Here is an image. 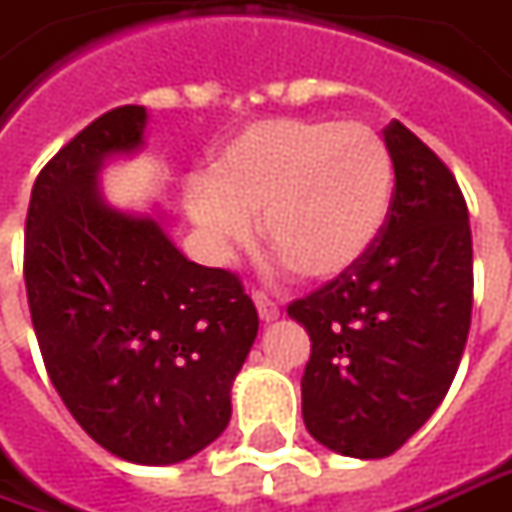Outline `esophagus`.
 Returning <instances> with one entry per match:
<instances>
[{
    "mask_svg": "<svg viewBox=\"0 0 512 512\" xmlns=\"http://www.w3.org/2000/svg\"><path fill=\"white\" fill-rule=\"evenodd\" d=\"M252 300H255L257 314H260V320H263V323H272V320L280 317V306L274 303L269 294H263V291H252Z\"/></svg>",
    "mask_w": 512,
    "mask_h": 512,
    "instance_id": "1",
    "label": "esophagus"
}]
</instances>
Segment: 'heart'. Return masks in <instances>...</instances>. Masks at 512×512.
Returning a JSON list of instances; mask_svg holds the SVG:
<instances>
[{"label":"heart","mask_w":512,"mask_h":512,"mask_svg":"<svg viewBox=\"0 0 512 512\" xmlns=\"http://www.w3.org/2000/svg\"><path fill=\"white\" fill-rule=\"evenodd\" d=\"M397 189L394 155L360 121L263 118L215 152L189 189L192 221L215 246L243 243L260 215L266 243L311 280L351 272L374 249Z\"/></svg>","instance_id":"heart-1"}]
</instances>
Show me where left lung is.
<instances>
[{
  "instance_id": "obj_1",
  "label": "left lung",
  "mask_w": 512,
  "mask_h": 512,
  "mask_svg": "<svg viewBox=\"0 0 512 512\" xmlns=\"http://www.w3.org/2000/svg\"><path fill=\"white\" fill-rule=\"evenodd\" d=\"M397 189L374 249L351 272L294 300L309 331L303 422L334 453L382 459L414 436L462 360L473 309L467 203L442 158L391 121Z\"/></svg>"
}]
</instances>
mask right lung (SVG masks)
Listing matches in <instances>:
<instances>
[{
  "instance_id": "obj_1",
  "label": "right lung",
  "mask_w": 512,
  "mask_h": 512,
  "mask_svg": "<svg viewBox=\"0 0 512 512\" xmlns=\"http://www.w3.org/2000/svg\"><path fill=\"white\" fill-rule=\"evenodd\" d=\"M147 110L98 115L39 172L25 286L47 377L104 450L175 465L229 425V388L257 337L235 272L186 260L150 215L107 206L104 158L135 152Z\"/></svg>"
}]
</instances>
